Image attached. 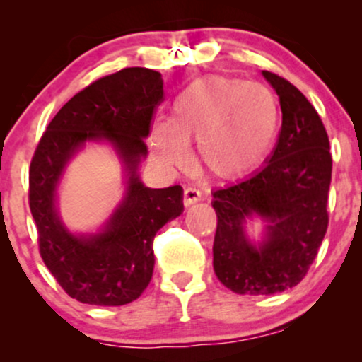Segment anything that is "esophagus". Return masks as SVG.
I'll return each instance as SVG.
<instances>
[{
  "label": "esophagus",
  "instance_id": "1",
  "mask_svg": "<svg viewBox=\"0 0 362 362\" xmlns=\"http://www.w3.org/2000/svg\"><path fill=\"white\" fill-rule=\"evenodd\" d=\"M201 192H199L195 187H185L184 189V204L185 206H190V204H195V202L201 201Z\"/></svg>",
  "mask_w": 362,
  "mask_h": 362
}]
</instances>
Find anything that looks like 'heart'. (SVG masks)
Here are the masks:
<instances>
[{
    "instance_id": "1",
    "label": "heart",
    "mask_w": 362,
    "mask_h": 362,
    "mask_svg": "<svg viewBox=\"0 0 362 362\" xmlns=\"http://www.w3.org/2000/svg\"><path fill=\"white\" fill-rule=\"evenodd\" d=\"M281 129V107L267 86L238 78L206 76L177 95L168 120L151 129L149 148L160 165L187 163V146L211 175L231 180L259 168Z\"/></svg>"
}]
</instances>
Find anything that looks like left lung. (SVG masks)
Here are the masks:
<instances>
[{
  "label": "left lung",
  "instance_id": "left-lung-1",
  "mask_svg": "<svg viewBox=\"0 0 362 362\" xmlns=\"http://www.w3.org/2000/svg\"><path fill=\"white\" fill-rule=\"evenodd\" d=\"M262 74L279 95V139L265 167L213 194L214 272L238 294H274L300 284L328 226L332 155L325 126L296 86L271 71ZM252 215L268 221L259 245L244 235Z\"/></svg>",
  "mask_w": 362,
  "mask_h": 362
}]
</instances>
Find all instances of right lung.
<instances>
[{"instance_id":"right-lung-1","label":"right lung","mask_w":362,"mask_h":362,"mask_svg":"<svg viewBox=\"0 0 362 362\" xmlns=\"http://www.w3.org/2000/svg\"><path fill=\"white\" fill-rule=\"evenodd\" d=\"M163 100L161 74L124 68L81 90L57 112L37 144L28 172V204L44 264L69 296L95 306L138 300L155 267L156 231L184 211L180 185L149 189L138 177L144 138ZM86 140H109L128 170L127 197L97 235H73L55 211V189Z\"/></svg>"}]
</instances>
